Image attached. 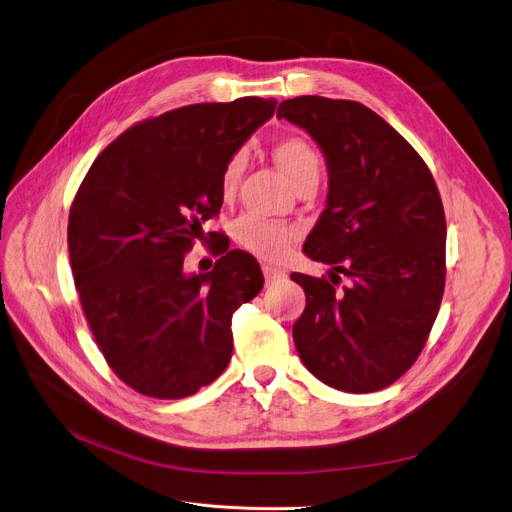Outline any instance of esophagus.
Returning <instances> with one entry per match:
<instances>
[{"label":"esophagus","instance_id":"obj_1","mask_svg":"<svg viewBox=\"0 0 512 512\" xmlns=\"http://www.w3.org/2000/svg\"><path fill=\"white\" fill-rule=\"evenodd\" d=\"M263 276L268 284H274V282H280L286 278V274L282 270H278V268H274V265H268V263L263 265Z\"/></svg>","mask_w":512,"mask_h":512}]
</instances>
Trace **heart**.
Here are the masks:
<instances>
[{
  "instance_id": "heart-1",
  "label": "heart",
  "mask_w": 512,
  "mask_h": 512,
  "mask_svg": "<svg viewBox=\"0 0 512 512\" xmlns=\"http://www.w3.org/2000/svg\"><path fill=\"white\" fill-rule=\"evenodd\" d=\"M274 161L278 169L286 175V180L295 188L307 180H318L320 175V154L303 138H284L274 146ZM244 154H234L228 161L224 175H221V192L232 198L244 173ZM236 240L244 249L261 259H280L286 255L295 230L276 224V221L261 219L255 215H244L234 226Z\"/></svg>"
}]
</instances>
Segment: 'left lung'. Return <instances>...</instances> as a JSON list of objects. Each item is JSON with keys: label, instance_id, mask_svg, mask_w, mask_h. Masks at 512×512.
<instances>
[{"label": "left lung", "instance_id": "left-lung-1", "mask_svg": "<svg viewBox=\"0 0 512 512\" xmlns=\"http://www.w3.org/2000/svg\"><path fill=\"white\" fill-rule=\"evenodd\" d=\"M278 119L305 129L328 169L326 207L303 253L328 280L291 274L305 311L293 339L305 368L347 393L395 383L425 347L446 284V215L429 167L368 106L299 96ZM350 284L341 292L340 276Z\"/></svg>", "mask_w": 512, "mask_h": 512}]
</instances>
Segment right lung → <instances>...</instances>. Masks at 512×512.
Masks as SVG:
<instances>
[{
	"instance_id": "right-lung-1",
	"label": "right lung",
	"mask_w": 512,
	"mask_h": 512,
	"mask_svg": "<svg viewBox=\"0 0 512 512\" xmlns=\"http://www.w3.org/2000/svg\"><path fill=\"white\" fill-rule=\"evenodd\" d=\"M276 104H192L133 125L75 196L69 255L85 318L108 366L144 395L188 397L232 358V316L261 291L259 263L221 242L211 272L188 274L184 255L224 203L228 161Z\"/></svg>"
}]
</instances>
